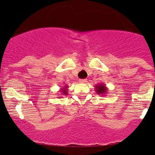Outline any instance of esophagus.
I'll return each mask as SVG.
<instances>
[{
	"mask_svg": "<svg viewBox=\"0 0 155 155\" xmlns=\"http://www.w3.org/2000/svg\"><path fill=\"white\" fill-rule=\"evenodd\" d=\"M80 83H86V79H79Z\"/></svg>",
	"mask_w": 155,
	"mask_h": 155,
	"instance_id": "esophagus-1",
	"label": "esophagus"
}]
</instances>
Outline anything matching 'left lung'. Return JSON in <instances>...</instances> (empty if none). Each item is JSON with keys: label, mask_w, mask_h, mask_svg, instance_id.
Returning <instances> with one entry per match:
<instances>
[{"label": "left lung", "mask_w": 155, "mask_h": 155, "mask_svg": "<svg viewBox=\"0 0 155 155\" xmlns=\"http://www.w3.org/2000/svg\"><path fill=\"white\" fill-rule=\"evenodd\" d=\"M95 89H96V92L97 94L98 95H104L106 94H108V88L104 85V84H98L95 86Z\"/></svg>", "instance_id": "8db88e82"}]
</instances>
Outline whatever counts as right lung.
Returning <instances> with one entry per match:
<instances>
[{
  "instance_id": "1",
  "label": "right lung",
  "mask_w": 155,
  "mask_h": 155,
  "mask_svg": "<svg viewBox=\"0 0 155 155\" xmlns=\"http://www.w3.org/2000/svg\"><path fill=\"white\" fill-rule=\"evenodd\" d=\"M68 88H69V86H68L67 84H66V85L64 86V87H62V88H61V89L59 90V93H60V94H59V95H60V96H59V97H57V98H61V97H62L63 96H67V94H68Z\"/></svg>"
}]
</instances>
